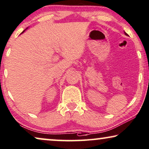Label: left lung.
<instances>
[{"mask_svg":"<svg viewBox=\"0 0 149 149\" xmlns=\"http://www.w3.org/2000/svg\"><path fill=\"white\" fill-rule=\"evenodd\" d=\"M124 33H125V35H127V36H128V35H127V33H125V32H124Z\"/></svg>","mask_w":149,"mask_h":149,"instance_id":"obj_1","label":"left lung"}]
</instances>
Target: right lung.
Returning <instances> with one entry per match:
<instances>
[{"instance_id":"add662e5","label":"right lung","mask_w":149,"mask_h":149,"mask_svg":"<svg viewBox=\"0 0 149 149\" xmlns=\"http://www.w3.org/2000/svg\"><path fill=\"white\" fill-rule=\"evenodd\" d=\"M27 29H28V28H27ZM25 29V30H24V31H22V33H21V34H22V33H24V31H26V29Z\"/></svg>"}]
</instances>
